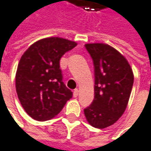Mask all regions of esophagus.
Segmentation results:
<instances>
[{"mask_svg":"<svg viewBox=\"0 0 151 151\" xmlns=\"http://www.w3.org/2000/svg\"><path fill=\"white\" fill-rule=\"evenodd\" d=\"M73 96L77 98L78 96V89H75L73 91Z\"/></svg>","mask_w":151,"mask_h":151,"instance_id":"obj_1","label":"esophagus"}]
</instances>
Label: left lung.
<instances>
[{"label": "left lung", "mask_w": 151, "mask_h": 151, "mask_svg": "<svg viewBox=\"0 0 151 151\" xmlns=\"http://www.w3.org/2000/svg\"><path fill=\"white\" fill-rule=\"evenodd\" d=\"M94 66V99L84 110L91 126L106 128L124 112L130 99L134 77L126 59L109 45H85Z\"/></svg>", "instance_id": "obj_1"}]
</instances>
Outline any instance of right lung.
Listing matches in <instances>:
<instances>
[{
	"label": "right lung",
	"instance_id": "1",
	"mask_svg": "<svg viewBox=\"0 0 151 151\" xmlns=\"http://www.w3.org/2000/svg\"><path fill=\"white\" fill-rule=\"evenodd\" d=\"M77 46L74 41L51 37L40 40L28 48L20 60L16 91L26 112L38 121L55 116L73 92L63 82L60 60Z\"/></svg>",
	"mask_w": 151,
	"mask_h": 151
}]
</instances>
